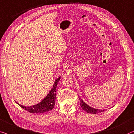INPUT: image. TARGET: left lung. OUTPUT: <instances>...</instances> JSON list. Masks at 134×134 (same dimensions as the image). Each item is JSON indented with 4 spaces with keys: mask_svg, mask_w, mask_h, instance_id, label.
<instances>
[{
    "mask_svg": "<svg viewBox=\"0 0 134 134\" xmlns=\"http://www.w3.org/2000/svg\"><path fill=\"white\" fill-rule=\"evenodd\" d=\"M80 105H81V108H83V110H85V111H86L87 113H92V114H96V113H99L100 112H102L105 110H99V109H96V108H94L88 105L87 103H86L81 99H80Z\"/></svg>",
    "mask_w": 134,
    "mask_h": 134,
    "instance_id": "obj_1",
    "label": "left lung"
}]
</instances>
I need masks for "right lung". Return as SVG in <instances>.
<instances>
[{
    "label": "right lung",
    "mask_w": 134,
    "mask_h": 134,
    "mask_svg": "<svg viewBox=\"0 0 134 134\" xmlns=\"http://www.w3.org/2000/svg\"><path fill=\"white\" fill-rule=\"evenodd\" d=\"M61 78V76H59L55 80L54 85L53 86V88L49 91V94H47V96L42 100V101L37 103L36 105L32 106H24L23 105H21L18 102L17 104L23 108V109L30 112V113H43L44 112H47L50 111L54 108L56 103V87L58 82Z\"/></svg>",
    "instance_id": "1"
}]
</instances>
